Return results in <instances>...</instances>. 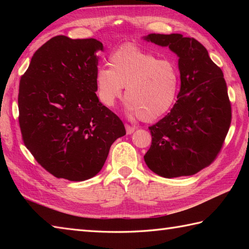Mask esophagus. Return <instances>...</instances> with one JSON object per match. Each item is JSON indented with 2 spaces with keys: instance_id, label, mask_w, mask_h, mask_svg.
Instances as JSON below:
<instances>
[{
  "instance_id": "1",
  "label": "esophagus",
  "mask_w": 249,
  "mask_h": 249,
  "mask_svg": "<svg viewBox=\"0 0 249 249\" xmlns=\"http://www.w3.org/2000/svg\"><path fill=\"white\" fill-rule=\"evenodd\" d=\"M125 127H126V133H127V135H131L136 130V127H134V126H130L128 124H126Z\"/></svg>"
}]
</instances>
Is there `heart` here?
Segmentation results:
<instances>
[{"label": "heart", "instance_id": "b5f03b06", "mask_svg": "<svg viewBox=\"0 0 249 249\" xmlns=\"http://www.w3.org/2000/svg\"><path fill=\"white\" fill-rule=\"evenodd\" d=\"M108 64L95 73L98 98L105 106H114L126 88V108L142 121H155L171 109L179 83L174 63L128 44L114 50Z\"/></svg>", "mask_w": 249, "mask_h": 249}]
</instances>
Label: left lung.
Listing matches in <instances>:
<instances>
[{"label":"left lung","mask_w":249,"mask_h":249,"mask_svg":"<svg viewBox=\"0 0 249 249\" xmlns=\"http://www.w3.org/2000/svg\"><path fill=\"white\" fill-rule=\"evenodd\" d=\"M143 38L169 47L178 56L181 75L177 103L149 127L152 144L144 161L162 178L193 176L214 161L230 127L231 104L223 71L197 39L182 34Z\"/></svg>","instance_id":"obj_1"}]
</instances>
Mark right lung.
<instances>
[{"label":"right lung","instance_id":"right-lung-1","mask_svg":"<svg viewBox=\"0 0 249 249\" xmlns=\"http://www.w3.org/2000/svg\"><path fill=\"white\" fill-rule=\"evenodd\" d=\"M94 38L52 37L32 56L20 79L19 125L24 145L57 178L84 181L102 170L123 122L99 102Z\"/></svg>","mask_w":249,"mask_h":249}]
</instances>
